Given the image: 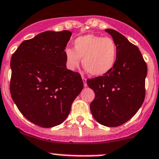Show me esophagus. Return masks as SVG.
Listing matches in <instances>:
<instances>
[{
	"instance_id": "obj_1",
	"label": "esophagus",
	"mask_w": 159,
	"mask_h": 159,
	"mask_svg": "<svg viewBox=\"0 0 159 159\" xmlns=\"http://www.w3.org/2000/svg\"><path fill=\"white\" fill-rule=\"evenodd\" d=\"M82 79H83V81H84V87H87V79L85 78V77H84V76H82Z\"/></svg>"
}]
</instances>
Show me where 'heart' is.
Wrapping results in <instances>:
<instances>
[{
    "instance_id": "heart-1",
    "label": "heart",
    "mask_w": 159,
    "mask_h": 159,
    "mask_svg": "<svg viewBox=\"0 0 159 159\" xmlns=\"http://www.w3.org/2000/svg\"><path fill=\"white\" fill-rule=\"evenodd\" d=\"M66 66L70 70L78 67L83 58V66L93 76H102L114 68L118 55L116 42L111 37L87 34L77 37L74 49L64 51Z\"/></svg>"
}]
</instances>
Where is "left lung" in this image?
Masks as SVG:
<instances>
[{"label": "left lung", "mask_w": 159, "mask_h": 159, "mask_svg": "<svg viewBox=\"0 0 159 159\" xmlns=\"http://www.w3.org/2000/svg\"><path fill=\"white\" fill-rule=\"evenodd\" d=\"M105 31L117 46L116 65L108 73L89 79L87 84L95 93L90 105L92 116L101 125L116 127L129 120L143 104L148 67L137 46L116 30Z\"/></svg>", "instance_id": "obj_1"}]
</instances>
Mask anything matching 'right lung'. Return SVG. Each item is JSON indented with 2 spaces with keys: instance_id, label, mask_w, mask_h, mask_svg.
<instances>
[{
  "instance_id": "1",
  "label": "right lung",
  "mask_w": 159,
  "mask_h": 159,
  "mask_svg": "<svg viewBox=\"0 0 159 159\" xmlns=\"http://www.w3.org/2000/svg\"><path fill=\"white\" fill-rule=\"evenodd\" d=\"M68 30L46 31L22 42L11 59L10 92L20 112L37 126L62 123L84 87L78 72L66 68Z\"/></svg>"
}]
</instances>
